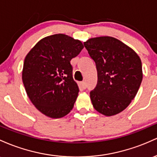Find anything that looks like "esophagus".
<instances>
[{"mask_svg": "<svg viewBox=\"0 0 157 157\" xmlns=\"http://www.w3.org/2000/svg\"><path fill=\"white\" fill-rule=\"evenodd\" d=\"M81 85H82V87L84 88V89H85L86 87H87V84H86L85 82H81Z\"/></svg>", "mask_w": 157, "mask_h": 157, "instance_id": "1", "label": "esophagus"}]
</instances>
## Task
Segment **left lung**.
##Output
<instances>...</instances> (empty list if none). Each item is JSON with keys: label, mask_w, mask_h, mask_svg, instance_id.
<instances>
[{"label": "left lung", "mask_w": 157, "mask_h": 157, "mask_svg": "<svg viewBox=\"0 0 157 157\" xmlns=\"http://www.w3.org/2000/svg\"><path fill=\"white\" fill-rule=\"evenodd\" d=\"M84 44L98 73L97 85L90 93L93 106L106 117L117 115L131 104L140 87L143 74L140 56L113 37L90 38Z\"/></svg>", "instance_id": "obj_1"}]
</instances>
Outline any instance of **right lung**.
Listing matches in <instances>:
<instances>
[{
    "instance_id": "add662e5",
    "label": "right lung",
    "mask_w": 157,
    "mask_h": 157,
    "mask_svg": "<svg viewBox=\"0 0 157 157\" xmlns=\"http://www.w3.org/2000/svg\"><path fill=\"white\" fill-rule=\"evenodd\" d=\"M83 48L81 40L56 34L40 39L26 56L23 83L32 103L46 117L62 118L73 109L79 89L70 60Z\"/></svg>"
}]
</instances>
